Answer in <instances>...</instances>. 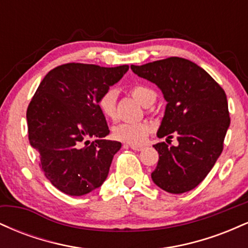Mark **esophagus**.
Wrapping results in <instances>:
<instances>
[{"label":"esophagus","instance_id":"obj_1","mask_svg":"<svg viewBox=\"0 0 248 248\" xmlns=\"http://www.w3.org/2000/svg\"><path fill=\"white\" fill-rule=\"evenodd\" d=\"M129 147L132 148L133 150H136V152H141L142 149H143V146H138V144H129Z\"/></svg>","mask_w":248,"mask_h":248}]
</instances>
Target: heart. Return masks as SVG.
<instances>
[{"label": "heart", "mask_w": 248, "mask_h": 248, "mask_svg": "<svg viewBox=\"0 0 248 248\" xmlns=\"http://www.w3.org/2000/svg\"><path fill=\"white\" fill-rule=\"evenodd\" d=\"M132 94L140 104L149 107L156 100V93L144 85H136L132 88ZM116 99L118 92L114 88H108L100 95L98 107L105 118L114 120L116 116ZM153 127L149 122H121L113 128V136L116 140L129 144H141L152 132Z\"/></svg>", "instance_id": "heart-1"}]
</instances>
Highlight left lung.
<instances>
[{
  "label": "left lung",
  "instance_id": "1",
  "mask_svg": "<svg viewBox=\"0 0 248 248\" xmlns=\"http://www.w3.org/2000/svg\"><path fill=\"white\" fill-rule=\"evenodd\" d=\"M130 69L154 82L166 99L157 136L167 140L176 136L178 141V146L154 144L160 155L152 172L154 183L170 193L190 191L206 177L223 152L230 127L226 94L205 70L179 57Z\"/></svg>",
  "mask_w": 248,
  "mask_h": 248
}]
</instances>
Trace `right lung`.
Instances as JSON below:
<instances>
[{
	"instance_id": "obj_1",
	"label": "right lung",
	"mask_w": 248,
	"mask_h": 248,
	"mask_svg": "<svg viewBox=\"0 0 248 248\" xmlns=\"http://www.w3.org/2000/svg\"><path fill=\"white\" fill-rule=\"evenodd\" d=\"M128 69V65H61L44 77L31 99L27 110L29 142L39 154L45 177L62 192L86 195L107 178L121 143L105 139L109 129L98 100Z\"/></svg>"
}]
</instances>
